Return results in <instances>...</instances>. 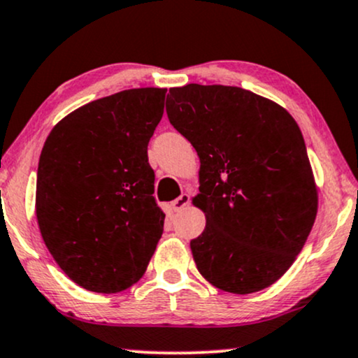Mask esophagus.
I'll return each instance as SVG.
<instances>
[{
  "mask_svg": "<svg viewBox=\"0 0 358 358\" xmlns=\"http://www.w3.org/2000/svg\"><path fill=\"white\" fill-rule=\"evenodd\" d=\"M188 205H189V196H188L187 193H183V194H180V196L176 198V200L171 201V210L180 211V210H183V208L188 206Z\"/></svg>",
  "mask_w": 358,
  "mask_h": 358,
  "instance_id": "esophagus-1",
  "label": "esophagus"
}]
</instances>
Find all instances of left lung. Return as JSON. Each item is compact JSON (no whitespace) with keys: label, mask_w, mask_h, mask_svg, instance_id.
<instances>
[{"label":"left lung","mask_w":358,"mask_h":358,"mask_svg":"<svg viewBox=\"0 0 358 358\" xmlns=\"http://www.w3.org/2000/svg\"><path fill=\"white\" fill-rule=\"evenodd\" d=\"M166 114L200 157L192 201L206 226L189 243L200 274L231 294L273 286L317 216V183L297 122L271 99L218 84L171 87Z\"/></svg>","instance_id":"1"}]
</instances>
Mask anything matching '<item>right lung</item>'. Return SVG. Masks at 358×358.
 <instances>
[{
	"label": "right lung",
	"instance_id": "add662e5",
	"mask_svg": "<svg viewBox=\"0 0 358 358\" xmlns=\"http://www.w3.org/2000/svg\"><path fill=\"white\" fill-rule=\"evenodd\" d=\"M166 89L140 87L76 108L44 142L36 182L43 241L69 279L114 294L145 274L165 215L147 147Z\"/></svg>",
	"mask_w": 358,
	"mask_h": 358
}]
</instances>
